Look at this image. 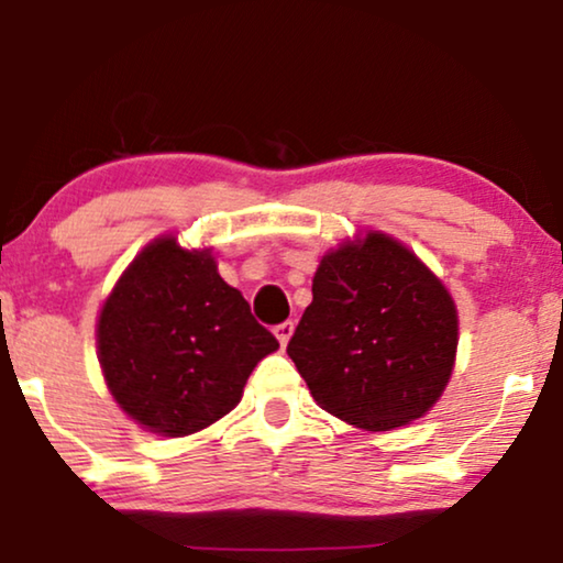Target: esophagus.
I'll list each match as a JSON object with an SVG mask.
<instances>
[{"mask_svg":"<svg viewBox=\"0 0 563 563\" xmlns=\"http://www.w3.org/2000/svg\"><path fill=\"white\" fill-rule=\"evenodd\" d=\"M290 334H294V322H283V324H277V327H275V338L280 340V345H283V347L288 345Z\"/></svg>","mask_w":563,"mask_h":563,"instance_id":"1","label":"esophagus"}]
</instances>
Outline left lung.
Masks as SVG:
<instances>
[{
  "label": "left lung",
  "mask_w": 563,
  "mask_h": 563,
  "mask_svg": "<svg viewBox=\"0 0 563 563\" xmlns=\"http://www.w3.org/2000/svg\"><path fill=\"white\" fill-rule=\"evenodd\" d=\"M288 343L317 405L364 431L426 416L457 358V306L402 241L355 233L330 249Z\"/></svg>",
  "instance_id": "1"
}]
</instances>
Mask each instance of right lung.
I'll list each match as a JSON object with an SVG mask.
<instances>
[{"label":"right lung","instance_id":"add662e5","mask_svg":"<svg viewBox=\"0 0 563 563\" xmlns=\"http://www.w3.org/2000/svg\"><path fill=\"white\" fill-rule=\"evenodd\" d=\"M106 387L158 437H189L236 408L277 340L218 273L212 249L153 239L106 296L96 324Z\"/></svg>","mask_w":563,"mask_h":563}]
</instances>
